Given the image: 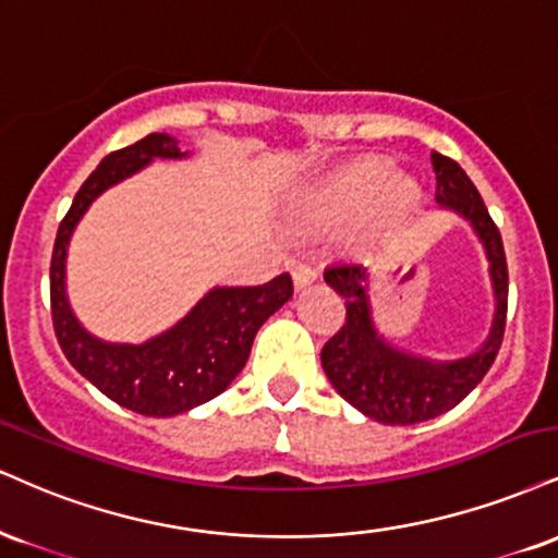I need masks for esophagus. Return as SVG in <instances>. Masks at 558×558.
Returning a JSON list of instances; mask_svg holds the SVG:
<instances>
[{
	"mask_svg": "<svg viewBox=\"0 0 558 558\" xmlns=\"http://www.w3.org/2000/svg\"><path fill=\"white\" fill-rule=\"evenodd\" d=\"M291 275H293V283H296V288H306L317 280L319 272L314 270L312 265H306V262H293Z\"/></svg>",
	"mask_w": 558,
	"mask_h": 558,
	"instance_id": "1",
	"label": "esophagus"
}]
</instances>
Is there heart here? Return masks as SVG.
Segmentation results:
<instances>
[{
    "instance_id": "obj_1",
    "label": "heart",
    "mask_w": 558,
    "mask_h": 558,
    "mask_svg": "<svg viewBox=\"0 0 558 558\" xmlns=\"http://www.w3.org/2000/svg\"><path fill=\"white\" fill-rule=\"evenodd\" d=\"M392 166L387 160H364L348 169L325 192V210L332 218L348 220L366 210L377 199V223L392 226L408 215L415 203V186L411 181H389Z\"/></svg>"
}]
</instances>
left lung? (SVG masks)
<instances>
[{
	"instance_id": "obj_1",
	"label": "left lung",
	"mask_w": 558,
	"mask_h": 558,
	"mask_svg": "<svg viewBox=\"0 0 558 558\" xmlns=\"http://www.w3.org/2000/svg\"><path fill=\"white\" fill-rule=\"evenodd\" d=\"M436 171V203L452 207L473 223L492 262L496 296L494 327L481 351L460 361H428L395 351L374 330L366 296V267L340 262L325 270L345 301V322L322 348V368L340 398L355 411L389 426H411L452 411L492 368L507 327L509 272L501 233L483 205L478 190L458 160L432 153Z\"/></svg>"
}]
</instances>
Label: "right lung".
I'll return each instance as SVG.
<instances>
[{
  "label": "right lung",
  "mask_w": 558,
  "mask_h": 558,
  "mask_svg": "<svg viewBox=\"0 0 558 558\" xmlns=\"http://www.w3.org/2000/svg\"><path fill=\"white\" fill-rule=\"evenodd\" d=\"M181 156L186 153L179 150L177 140L158 132L109 153L72 199L51 254V319L66 361L106 398L156 418L186 413L223 392L250 359L254 335L293 293L288 272L265 286L213 288L177 327L143 345L104 343L80 327L64 293L66 244L77 220L100 192L153 158Z\"/></svg>",
  "instance_id": "add662e5"
}]
</instances>
